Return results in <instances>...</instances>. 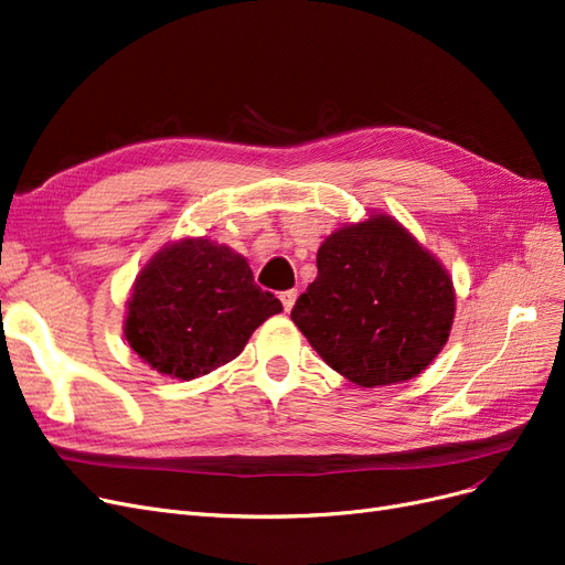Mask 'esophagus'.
Returning <instances> with one entry per match:
<instances>
[{
  "mask_svg": "<svg viewBox=\"0 0 565 565\" xmlns=\"http://www.w3.org/2000/svg\"><path fill=\"white\" fill-rule=\"evenodd\" d=\"M297 297H299V291H297V289H287V291H282V295H280V301H282V306H285L287 313H289L291 308H295Z\"/></svg>",
  "mask_w": 565,
  "mask_h": 565,
  "instance_id": "1",
  "label": "esophagus"
}]
</instances>
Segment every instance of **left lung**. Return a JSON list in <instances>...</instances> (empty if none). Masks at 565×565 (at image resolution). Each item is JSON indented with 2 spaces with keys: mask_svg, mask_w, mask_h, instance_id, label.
<instances>
[{
  "mask_svg": "<svg viewBox=\"0 0 565 565\" xmlns=\"http://www.w3.org/2000/svg\"><path fill=\"white\" fill-rule=\"evenodd\" d=\"M449 270L391 215L345 224L318 249V278L291 320L318 355L362 387L425 372L449 341Z\"/></svg>",
  "mask_w": 565,
  "mask_h": 565,
  "instance_id": "8db88e82",
  "label": "left lung"
}]
</instances>
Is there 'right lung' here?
<instances>
[{"label": "right lung", "instance_id": "add662e5", "mask_svg": "<svg viewBox=\"0 0 565 565\" xmlns=\"http://www.w3.org/2000/svg\"><path fill=\"white\" fill-rule=\"evenodd\" d=\"M282 303L238 252L207 238L168 243L135 278L124 334L159 374L191 381L243 353Z\"/></svg>", "mask_w": 565, "mask_h": 565}]
</instances>
